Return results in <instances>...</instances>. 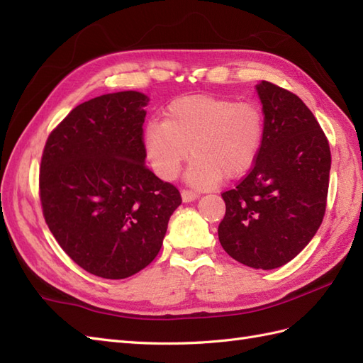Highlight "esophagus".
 I'll use <instances>...</instances> for the list:
<instances>
[{"instance_id":"obj_1","label":"esophagus","mask_w":363,"mask_h":363,"mask_svg":"<svg viewBox=\"0 0 363 363\" xmlns=\"http://www.w3.org/2000/svg\"><path fill=\"white\" fill-rule=\"evenodd\" d=\"M181 195H182V201H186V203H189V201H194V199H196V198H198V194H196V191H194V190H189V189H182V190H181Z\"/></svg>"}]
</instances>
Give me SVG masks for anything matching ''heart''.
I'll return each instance as SVG.
<instances>
[{
    "mask_svg": "<svg viewBox=\"0 0 363 363\" xmlns=\"http://www.w3.org/2000/svg\"><path fill=\"white\" fill-rule=\"evenodd\" d=\"M265 135V115L252 101L191 95L168 106L165 121L145 129V151L160 177L173 179L191 154L187 181L211 187L243 176L256 162Z\"/></svg>",
    "mask_w": 363,
    "mask_h": 363,
    "instance_id": "heart-1",
    "label": "heart"
}]
</instances>
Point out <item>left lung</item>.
Masks as SVG:
<instances>
[{"instance_id":"left-lung-1","label":"left lung","mask_w":363,"mask_h":363,"mask_svg":"<svg viewBox=\"0 0 363 363\" xmlns=\"http://www.w3.org/2000/svg\"><path fill=\"white\" fill-rule=\"evenodd\" d=\"M265 135L259 156L237 186L223 191L218 238L230 257L251 268L282 267L306 248L326 212L330 148L301 99L262 81Z\"/></svg>"}]
</instances>
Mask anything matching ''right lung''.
<instances>
[{"mask_svg": "<svg viewBox=\"0 0 363 363\" xmlns=\"http://www.w3.org/2000/svg\"><path fill=\"white\" fill-rule=\"evenodd\" d=\"M140 91L76 106L45 143L38 191L67 256L104 279H125L157 256L179 190L145 165Z\"/></svg>", "mask_w": 363, "mask_h": 363, "instance_id": "right-lung-1", "label": "right lung"}]
</instances>
